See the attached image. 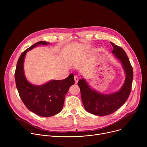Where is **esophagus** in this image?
<instances>
[{
  "label": "esophagus",
  "mask_w": 147,
  "mask_h": 147,
  "mask_svg": "<svg viewBox=\"0 0 147 147\" xmlns=\"http://www.w3.org/2000/svg\"><path fill=\"white\" fill-rule=\"evenodd\" d=\"M79 80V77L77 76H74V81H75V83L77 84L78 82V81Z\"/></svg>",
  "instance_id": "34e87169"
}]
</instances>
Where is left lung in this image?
I'll use <instances>...</instances> for the list:
<instances>
[{
    "instance_id": "left-lung-1",
    "label": "left lung",
    "mask_w": 147,
    "mask_h": 147,
    "mask_svg": "<svg viewBox=\"0 0 147 147\" xmlns=\"http://www.w3.org/2000/svg\"><path fill=\"white\" fill-rule=\"evenodd\" d=\"M111 43L113 48L112 52L120 61L125 75L124 82L120 89L113 93L102 94L92 88L83 78L78 82L85 109L97 116H106L116 111L127 100L131 90L133 71L130 60L121 47L111 42Z\"/></svg>"
}]
</instances>
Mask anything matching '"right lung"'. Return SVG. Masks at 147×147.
I'll list each match as a JSON object with an SVG mask.
<instances>
[{
  "mask_svg": "<svg viewBox=\"0 0 147 147\" xmlns=\"http://www.w3.org/2000/svg\"><path fill=\"white\" fill-rule=\"evenodd\" d=\"M49 44L46 41H39L24 51L18 60L14 74L16 87L23 102L30 111L42 117L52 116L61 111L65 95L74 84L73 73L64 80H53L39 86L33 85L27 80L24 71L27 52L36 46Z\"/></svg>",
  "mask_w": 147,
  "mask_h": 147,
  "instance_id": "add662e5",
  "label": "right lung"
}]
</instances>
